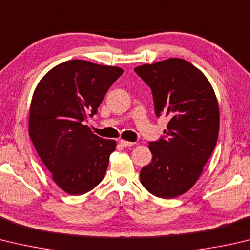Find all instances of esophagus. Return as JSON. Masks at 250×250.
I'll list each match as a JSON object with an SVG mask.
<instances>
[{
	"label": "esophagus",
	"instance_id": "1",
	"mask_svg": "<svg viewBox=\"0 0 250 250\" xmlns=\"http://www.w3.org/2000/svg\"><path fill=\"white\" fill-rule=\"evenodd\" d=\"M119 144L121 145L122 147H129V146H132L134 143L133 142H129V141H125V140H120L119 141Z\"/></svg>",
	"mask_w": 250,
	"mask_h": 250
}]
</instances>
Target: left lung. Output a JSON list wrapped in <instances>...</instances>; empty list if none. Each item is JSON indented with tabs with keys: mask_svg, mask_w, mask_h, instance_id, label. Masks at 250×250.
I'll return each instance as SVG.
<instances>
[{
	"mask_svg": "<svg viewBox=\"0 0 250 250\" xmlns=\"http://www.w3.org/2000/svg\"><path fill=\"white\" fill-rule=\"evenodd\" d=\"M152 89L157 117H169L165 135L149 142L152 162L140 172L148 192L171 199L196 184L219 135V104L200 70L178 58L134 69Z\"/></svg>",
	"mask_w": 250,
	"mask_h": 250,
	"instance_id": "8db88e82",
	"label": "left lung"
}]
</instances>
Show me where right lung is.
Masks as SVG:
<instances>
[{"label": "right lung", "mask_w": 250, "mask_h": 250, "mask_svg": "<svg viewBox=\"0 0 250 250\" xmlns=\"http://www.w3.org/2000/svg\"><path fill=\"white\" fill-rule=\"evenodd\" d=\"M124 70L84 60L54 66L36 87L29 110V137L52 179L63 191L81 196L106 174L116 141L99 138L83 122L97 113Z\"/></svg>", "instance_id": "add662e5"}]
</instances>
